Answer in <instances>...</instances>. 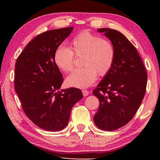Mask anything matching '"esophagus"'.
Segmentation results:
<instances>
[{
	"label": "esophagus",
	"mask_w": 160,
	"mask_h": 160,
	"mask_svg": "<svg viewBox=\"0 0 160 160\" xmlns=\"http://www.w3.org/2000/svg\"><path fill=\"white\" fill-rule=\"evenodd\" d=\"M82 93H83L84 96H87L89 94V92L87 90H82Z\"/></svg>",
	"instance_id": "obj_1"
}]
</instances>
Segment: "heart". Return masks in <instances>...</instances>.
<instances>
[{
  "mask_svg": "<svg viewBox=\"0 0 160 160\" xmlns=\"http://www.w3.org/2000/svg\"><path fill=\"white\" fill-rule=\"evenodd\" d=\"M75 56L82 58V68L74 70L67 78L69 87L84 89L91 86L96 80L97 73L104 76L109 72L115 58V49L110 40L84 30L75 37L71 49L59 46L54 53L56 65L64 72L73 69Z\"/></svg>",
  "mask_w": 160,
  "mask_h": 160,
  "instance_id": "b5f03b06",
  "label": "heart"
}]
</instances>
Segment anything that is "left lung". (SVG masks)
I'll use <instances>...</instances> for the list:
<instances>
[{
    "label": "left lung",
    "mask_w": 160,
    "mask_h": 160,
    "mask_svg": "<svg viewBox=\"0 0 160 160\" xmlns=\"http://www.w3.org/2000/svg\"><path fill=\"white\" fill-rule=\"evenodd\" d=\"M98 32L113 44L115 62L93 91L100 102L94 122L104 131H113L128 123L136 113L146 93L147 73L136 48L120 32L100 28Z\"/></svg>",
    "instance_id": "obj_1"
}]
</instances>
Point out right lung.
Instances as JSON below:
<instances>
[{
  "label": "right lung",
  "mask_w": 160,
  "mask_h": 160,
  "mask_svg": "<svg viewBox=\"0 0 160 160\" xmlns=\"http://www.w3.org/2000/svg\"><path fill=\"white\" fill-rule=\"evenodd\" d=\"M73 29L40 33L28 44L16 62L14 89L22 109L29 120L46 131L65 127L71 108L83 97L77 88L58 91L63 78L53 60L56 49Z\"/></svg>",
  "instance_id": "1"
}]
</instances>
